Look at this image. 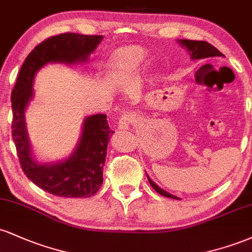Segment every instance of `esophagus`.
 <instances>
[{
	"instance_id": "1",
	"label": "esophagus",
	"mask_w": 252,
	"mask_h": 252,
	"mask_svg": "<svg viewBox=\"0 0 252 252\" xmlns=\"http://www.w3.org/2000/svg\"><path fill=\"white\" fill-rule=\"evenodd\" d=\"M134 120H135V116L131 114V112H126V114H123L120 120H118V128L128 129L132 124V122H134Z\"/></svg>"
}]
</instances>
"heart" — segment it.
Segmentation results:
<instances>
[{"label": "heart", "mask_w": 252, "mask_h": 252, "mask_svg": "<svg viewBox=\"0 0 252 252\" xmlns=\"http://www.w3.org/2000/svg\"><path fill=\"white\" fill-rule=\"evenodd\" d=\"M144 53L138 48H126L117 54L114 63V77L117 80H123L134 74L140 67Z\"/></svg>", "instance_id": "heart-1"}]
</instances>
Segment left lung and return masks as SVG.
Masks as SVG:
<instances>
[{"mask_svg": "<svg viewBox=\"0 0 252 252\" xmlns=\"http://www.w3.org/2000/svg\"><path fill=\"white\" fill-rule=\"evenodd\" d=\"M180 43L181 46H185V47L189 50V53L192 59H206V58H213V57H224V54H222L221 52H219L215 46H212L211 43L206 41H196V40L184 39V40H180ZM148 181L149 184L152 185L153 189H154L158 194L167 196V198H170V199H176V200L180 199L178 198V196L169 194L168 192H166V190H163L162 189H160L158 185H155L154 182L150 180L149 176H148Z\"/></svg>", "mask_w": 252, "mask_h": 252, "instance_id": "8db88e82", "label": "left lung"}]
</instances>
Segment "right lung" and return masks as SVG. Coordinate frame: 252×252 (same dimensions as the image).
Segmentation results:
<instances>
[{
  "instance_id": "obj_1",
  "label": "right lung",
  "mask_w": 252,
  "mask_h": 252,
  "mask_svg": "<svg viewBox=\"0 0 252 252\" xmlns=\"http://www.w3.org/2000/svg\"><path fill=\"white\" fill-rule=\"evenodd\" d=\"M102 39V35L63 33L43 40L26 58L11 91V136L21 168L32 182L51 194L89 198L97 193L102 186L106 148L114 131L109 128L106 115L89 116L84 121L80 142L67 160L53 164L35 162L25 123V109L33 96L34 76L47 63L84 62Z\"/></svg>"
}]
</instances>
